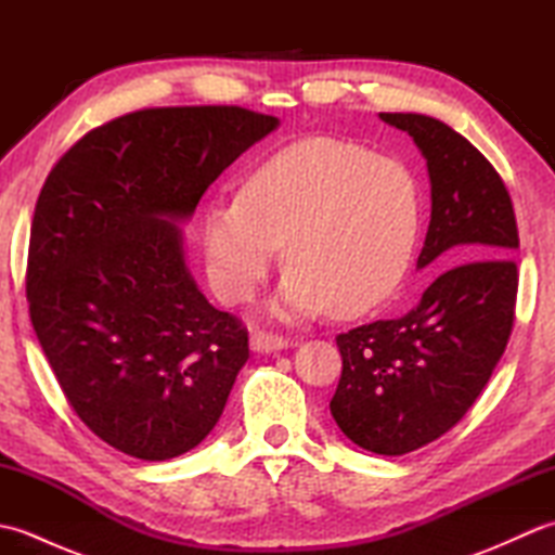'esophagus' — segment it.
<instances>
[{"instance_id": "1", "label": "esophagus", "mask_w": 555, "mask_h": 555, "mask_svg": "<svg viewBox=\"0 0 555 555\" xmlns=\"http://www.w3.org/2000/svg\"><path fill=\"white\" fill-rule=\"evenodd\" d=\"M250 346L255 352H274V350H284L293 346L291 338H284L279 334H269V332H255L250 336Z\"/></svg>"}]
</instances>
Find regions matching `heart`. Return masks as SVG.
Listing matches in <instances>:
<instances>
[{
	"label": "heart",
	"instance_id": "b5f03b06",
	"mask_svg": "<svg viewBox=\"0 0 555 555\" xmlns=\"http://www.w3.org/2000/svg\"><path fill=\"white\" fill-rule=\"evenodd\" d=\"M420 227V185L403 162L308 138L259 164L238 197L207 207L203 247L221 300H250L284 245L276 317H358L403 284Z\"/></svg>",
	"mask_w": 555,
	"mask_h": 555
}]
</instances>
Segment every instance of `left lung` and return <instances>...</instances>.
<instances>
[{"instance_id":"obj_1","label":"left lung","mask_w":555,"mask_h":555,"mask_svg":"<svg viewBox=\"0 0 555 555\" xmlns=\"http://www.w3.org/2000/svg\"><path fill=\"white\" fill-rule=\"evenodd\" d=\"M427 159L431 219L417 269L446 255L398 320L336 336L344 358L332 415L352 443L405 455L463 420L491 379L515 320L520 247L513 199L491 162L451 126L424 114H379Z\"/></svg>"}]
</instances>
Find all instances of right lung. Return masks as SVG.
I'll list each match as a JSON object with an SVG mask.
<instances>
[{"label":"right lung","mask_w":555,"mask_h":555,"mask_svg":"<svg viewBox=\"0 0 555 555\" xmlns=\"http://www.w3.org/2000/svg\"><path fill=\"white\" fill-rule=\"evenodd\" d=\"M279 126L243 107L119 116L54 164L30 227V322L86 427L169 460L215 429L250 358L247 328L199 293L179 223Z\"/></svg>","instance_id":"add662e5"}]
</instances>
